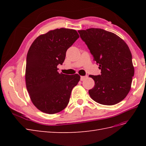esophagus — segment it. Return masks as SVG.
Here are the masks:
<instances>
[{
    "label": "esophagus",
    "mask_w": 146,
    "mask_h": 146,
    "mask_svg": "<svg viewBox=\"0 0 146 146\" xmlns=\"http://www.w3.org/2000/svg\"><path fill=\"white\" fill-rule=\"evenodd\" d=\"M87 77H88L87 76H81V77H80V80H81V81H83L84 80H85V79H86Z\"/></svg>",
    "instance_id": "1"
}]
</instances>
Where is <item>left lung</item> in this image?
<instances>
[{
	"label": "left lung",
	"mask_w": 146,
	"mask_h": 146,
	"mask_svg": "<svg viewBox=\"0 0 146 146\" xmlns=\"http://www.w3.org/2000/svg\"><path fill=\"white\" fill-rule=\"evenodd\" d=\"M101 74L89 77L95 82L89 90L91 99L105 105L120 102L129 94L135 69L129 46L117 35L101 29L78 30Z\"/></svg>",
	"instance_id": "8db88e82"
}]
</instances>
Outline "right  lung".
Returning <instances> with one entry per match:
<instances>
[{
    "label": "right lung",
    "mask_w": 146,
    "mask_h": 146,
    "mask_svg": "<svg viewBox=\"0 0 146 146\" xmlns=\"http://www.w3.org/2000/svg\"><path fill=\"white\" fill-rule=\"evenodd\" d=\"M79 38L76 30L61 28L39 36L27 55L25 83L30 98L39 110L47 114L62 111L69 102L80 76L60 74L68 48Z\"/></svg>",
    "instance_id": "add662e5"
}]
</instances>
